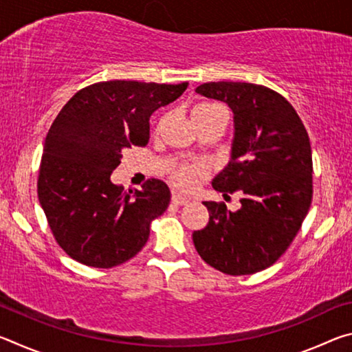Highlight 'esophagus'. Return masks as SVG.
<instances>
[{
    "instance_id": "1",
    "label": "esophagus",
    "mask_w": 352,
    "mask_h": 352,
    "mask_svg": "<svg viewBox=\"0 0 352 352\" xmlns=\"http://www.w3.org/2000/svg\"><path fill=\"white\" fill-rule=\"evenodd\" d=\"M172 204L174 205H188L189 204V199L188 197H184V195H182V194H177V192H174L172 194Z\"/></svg>"
}]
</instances>
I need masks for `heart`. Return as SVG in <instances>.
I'll use <instances>...</instances> for the list:
<instances>
[{"label":"heart","instance_id":"1","mask_svg":"<svg viewBox=\"0 0 352 352\" xmlns=\"http://www.w3.org/2000/svg\"><path fill=\"white\" fill-rule=\"evenodd\" d=\"M219 105H214V104H199L194 107L192 110V116H199L201 113H206L212 109H216ZM201 172H204V168H201L200 164H189V163H183L180 166H177L172 172V178H174V182L178 188L182 189H192L195 186V183H197V178L201 175Z\"/></svg>","mask_w":352,"mask_h":352}]
</instances>
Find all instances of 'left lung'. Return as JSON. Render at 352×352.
<instances>
[{
	"label": "left lung",
	"mask_w": 352,
	"mask_h": 352,
	"mask_svg": "<svg viewBox=\"0 0 352 352\" xmlns=\"http://www.w3.org/2000/svg\"><path fill=\"white\" fill-rule=\"evenodd\" d=\"M234 113L231 160L212 180L226 197L242 195L234 212L204 201L210 222L194 231L208 265L241 276L275 264L294 242L312 204V151L306 127L281 94L247 82H208L195 88Z\"/></svg>",
	"instance_id": "1"
}]
</instances>
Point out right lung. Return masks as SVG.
I'll return each mask as SVG.
<instances>
[{
	"instance_id": "add662e5",
	"label": "right lung",
	"mask_w": 352,
	"mask_h": 352,
	"mask_svg": "<svg viewBox=\"0 0 352 352\" xmlns=\"http://www.w3.org/2000/svg\"><path fill=\"white\" fill-rule=\"evenodd\" d=\"M188 88L136 80L98 82L77 91L52 122L41 155L37 192L56 242L96 269L132 259L146 245L170 190L157 178L142 189L110 180L122 151L148 142L151 115Z\"/></svg>"
}]
</instances>
